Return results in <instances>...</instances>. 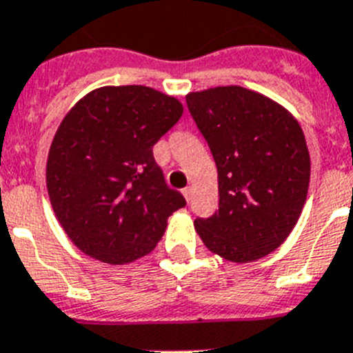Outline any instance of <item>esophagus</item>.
Masks as SVG:
<instances>
[{
	"label": "esophagus",
	"instance_id": "34e87169",
	"mask_svg": "<svg viewBox=\"0 0 353 353\" xmlns=\"http://www.w3.org/2000/svg\"><path fill=\"white\" fill-rule=\"evenodd\" d=\"M182 194L185 196L187 201H191V198H192V187H185V189H183V191H182Z\"/></svg>",
	"mask_w": 353,
	"mask_h": 353
}]
</instances>
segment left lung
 <instances>
[{
	"label": "left lung",
	"mask_w": 353,
	"mask_h": 353,
	"mask_svg": "<svg viewBox=\"0 0 353 353\" xmlns=\"http://www.w3.org/2000/svg\"><path fill=\"white\" fill-rule=\"evenodd\" d=\"M217 166L219 210L194 228L208 251L249 263L288 239L310 189L304 132L288 109L244 86L185 97Z\"/></svg>",
	"instance_id": "left-lung-1"
}]
</instances>
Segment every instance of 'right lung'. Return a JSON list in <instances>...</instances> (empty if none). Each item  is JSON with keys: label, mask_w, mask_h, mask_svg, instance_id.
<instances>
[{"label": "right lung", "mask_w": 353, "mask_h": 353, "mask_svg": "<svg viewBox=\"0 0 353 353\" xmlns=\"http://www.w3.org/2000/svg\"><path fill=\"white\" fill-rule=\"evenodd\" d=\"M182 113L176 97L129 84L93 90L65 114L46 183L56 219L84 254L132 263L154 251L168 217L185 207L152 152Z\"/></svg>", "instance_id": "obj_1"}]
</instances>
